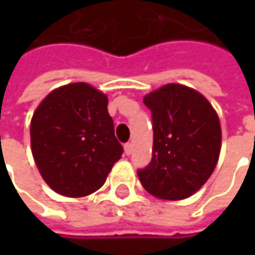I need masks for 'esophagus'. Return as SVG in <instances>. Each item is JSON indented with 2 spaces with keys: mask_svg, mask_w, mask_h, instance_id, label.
<instances>
[{
  "mask_svg": "<svg viewBox=\"0 0 255 255\" xmlns=\"http://www.w3.org/2000/svg\"><path fill=\"white\" fill-rule=\"evenodd\" d=\"M132 150H133L132 143H126V144H125V153H126V154L129 156V154L132 153Z\"/></svg>",
  "mask_w": 255,
  "mask_h": 255,
  "instance_id": "34e87169",
  "label": "esophagus"
}]
</instances>
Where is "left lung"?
<instances>
[{"label": "left lung", "instance_id": "1", "mask_svg": "<svg viewBox=\"0 0 255 255\" xmlns=\"http://www.w3.org/2000/svg\"><path fill=\"white\" fill-rule=\"evenodd\" d=\"M153 122L152 162L137 170L144 190L162 200L190 197L209 180L221 149L220 121L210 102L184 85L144 96Z\"/></svg>", "mask_w": 255, "mask_h": 255}]
</instances>
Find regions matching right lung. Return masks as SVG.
I'll list each match as a JSON object with an SVG mask.
<instances>
[{
    "mask_svg": "<svg viewBox=\"0 0 255 255\" xmlns=\"http://www.w3.org/2000/svg\"><path fill=\"white\" fill-rule=\"evenodd\" d=\"M31 149L42 179L56 193L84 197L101 189L123 153L108 96L85 82L52 91L32 116Z\"/></svg>",
    "mask_w": 255,
    "mask_h": 255,
    "instance_id": "1",
    "label": "right lung"
}]
</instances>
